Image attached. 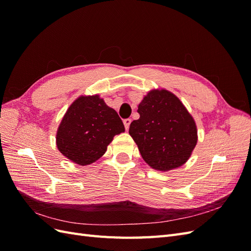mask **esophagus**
<instances>
[{"mask_svg":"<svg viewBox=\"0 0 251 251\" xmlns=\"http://www.w3.org/2000/svg\"><path fill=\"white\" fill-rule=\"evenodd\" d=\"M131 123H132V120H131L130 118H127V119H125V120H124V125H125V127H126V131L128 130V127H130Z\"/></svg>","mask_w":251,"mask_h":251,"instance_id":"esophagus-1","label":"esophagus"}]
</instances>
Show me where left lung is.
Returning <instances> with one entry per match:
<instances>
[{
  "instance_id": "obj_1",
  "label": "left lung",
  "mask_w": 251,
  "mask_h": 251,
  "mask_svg": "<svg viewBox=\"0 0 251 251\" xmlns=\"http://www.w3.org/2000/svg\"><path fill=\"white\" fill-rule=\"evenodd\" d=\"M139 119L128 133L151 169L168 172L183 165L198 141L193 116L172 92L154 89L138 104Z\"/></svg>"
}]
</instances>
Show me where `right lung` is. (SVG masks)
<instances>
[{
	"mask_svg": "<svg viewBox=\"0 0 251 251\" xmlns=\"http://www.w3.org/2000/svg\"><path fill=\"white\" fill-rule=\"evenodd\" d=\"M124 132L117 112L100 95H81L70 104L60 121L56 146L70 161L89 165L105 153L114 136Z\"/></svg>",
	"mask_w": 251,
	"mask_h": 251,
	"instance_id": "obj_1",
	"label": "right lung"
}]
</instances>
